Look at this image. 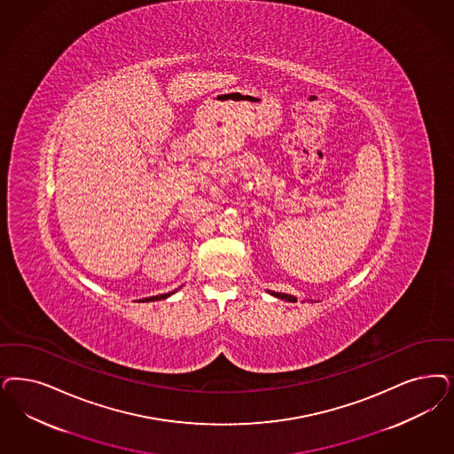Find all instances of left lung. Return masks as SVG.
<instances>
[{
    "label": "left lung",
    "instance_id": "1",
    "mask_svg": "<svg viewBox=\"0 0 454 454\" xmlns=\"http://www.w3.org/2000/svg\"><path fill=\"white\" fill-rule=\"evenodd\" d=\"M273 297L282 298L285 301H297L295 297H292V295H286V294H278V292H270Z\"/></svg>",
    "mask_w": 454,
    "mask_h": 454
}]
</instances>
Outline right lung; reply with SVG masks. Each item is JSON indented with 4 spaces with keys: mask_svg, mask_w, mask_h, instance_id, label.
<instances>
[{
    "mask_svg": "<svg viewBox=\"0 0 454 454\" xmlns=\"http://www.w3.org/2000/svg\"><path fill=\"white\" fill-rule=\"evenodd\" d=\"M172 294H174V292H171V294H164V295H156V297L144 298L142 301H156V300H164V298L171 297Z\"/></svg>",
    "mask_w": 454,
    "mask_h": 454,
    "instance_id": "1",
    "label": "right lung"
}]
</instances>
